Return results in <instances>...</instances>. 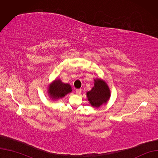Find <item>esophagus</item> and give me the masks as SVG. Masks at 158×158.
<instances>
[{
    "instance_id": "34e87169",
    "label": "esophagus",
    "mask_w": 158,
    "mask_h": 158,
    "mask_svg": "<svg viewBox=\"0 0 158 158\" xmlns=\"http://www.w3.org/2000/svg\"><path fill=\"white\" fill-rule=\"evenodd\" d=\"M81 90L80 89L76 90V94H77V95H80L81 94Z\"/></svg>"
}]
</instances>
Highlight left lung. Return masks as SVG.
Listing matches in <instances>:
<instances>
[{
  "mask_svg": "<svg viewBox=\"0 0 158 158\" xmlns=\"http://www.w3.org/2000/svg\"><path fill=\"white\" fill-rule=\"evenodd\" d=\"M89 104L95 108H99L106 104L110 97L109 87L105 80L101 78L94 80V86L86 93Z\"/></svg>",
  "mask_w": 158,
  "mask_h": 158,
  "instance_id": "8db88e82",
  "label": "left lung"
}]
</instances>
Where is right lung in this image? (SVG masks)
<instances>
[{
    "label": "right lung",
    "instance_id": "right-lung-1",
    "mask_svg": "<svg viewBox=\"0 0 158 158\" xmlns=\"http://www.w3.org/2000/svg\"><path fill=\"white\" fill-rule=\"evenodd\" d=\"M72 92L70 84H64L60 79H56L48 85V93L52 100L60 99L68 94Z\"/></svg>",
    "mask_w": 158,
    "mask_h": 158
}]
</instances>
